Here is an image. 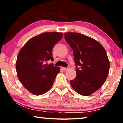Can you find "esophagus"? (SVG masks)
<instances>
[{
    "label": "esophagus",
    "mask_w": 123,
    "mask_h": 123,
    "mask_svg": "<svg viewBox=\"0 0 123 123\" xmlns=\"http://www.w3.org/2000/svg\"><path fill=\"white\" fill-rule=\"evenodd\" d=\"M61 68H62V69H63V70H67V69H69V68H70V66H68V67H67V68L62 67Z\"/></svg>",
    "instance_id": "1"
}]
</instances>
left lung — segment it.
I'll list each match as a JSON object with an SVG mask.
<instances>
[{"label":"left lung","instance_id":"obj_1","mask_svg":"<svg viewBox=\"0 0 123 123\" xmlns=\"http://www.w3.org/2000/svg\"><path fill=\"white\" fill-rule=\"evenodd\" d=\"M64 38L73 51L76 76L72 87L83 96H88L103 86L109 75L110 62L100 43L78 32H66Z\"/></svg>","mask_w":123,"mask_h":123}]
</instances>
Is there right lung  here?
Segmentation results:
<instances>
[{"label": "right lung", "instance_id": "right-lung-1", "mask_svg": "<svg viewBox=\"0 0 123 123\" xmlns=\"http://www.w3.org/2000/svg\"><path fill=\"white\" fill-rule=\"evenodd\" d=\"M62 37V32L42 33L31 38L20 50L16 63L17 76L32 94H44L53 86L60 69L46 62L54 60L52 49Z\"/></svg>", "mask_w": 123, "mask_h": 123}]
</instances>
